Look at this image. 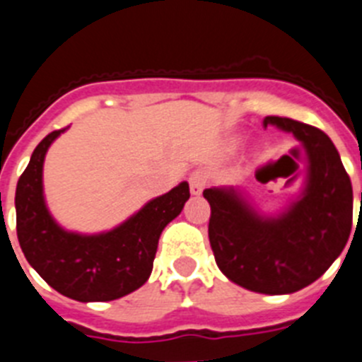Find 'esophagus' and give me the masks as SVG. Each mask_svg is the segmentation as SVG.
Returning <instances> with one entry per match:
<instances>
[{"instance_id":"esophagus-1","label":"esophagus","mask_w":362,"mask_h":362,"mask_svg":"<svg viewBox=\"0 0 362 362\" xmlns=\"http://www.w3.org/2000/svg\"><path fill=\"white\" fill-rule=\"evenodd\" d=\"M188 183H190L192 194H194V196H201L204 187H206V183H209V175H206V172L203 170L192 172L190 177H188Z\"/></svg>"}]
</instances>
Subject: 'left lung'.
Masks as SVG:
<instances>
[{
  "mask_svg": "<svg viewBox=\"0 0 362 362\" xmlns=\"http://www.w3.org/2000/svg\"><path fill=\"white\" fill-rule=\"evenodd\" d=\"M268 124L296 137L306 153L300 192L276 214L257 209L238 187L203 192L210 203L209 238L219 270L250 292L283 296L325 274L346 246L354 192L341 156L322 130L290 117Z\"/></svg>",
  "mask_w": 362,
  "mask_h": 362,
  "instance_id": "1",
  "label": "left lung"
}]
</instances>
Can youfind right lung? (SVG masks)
<instances>
[{
    "label": "right lung",
    "mask_w": 362,
    "mask_h": 362,
    "mask_svg": "<svg viewBox=\"0 0 362 362\" xmlns=\"http://www.w3.org/2000/svg\"><path fill=\"white\" fill-rule=\"evenodd\" d=\"M66 129L54 130L32 152L16 187V228L28 264L70 299L103 303L129 296L148 281L161 232L190 197L187 181L153 197L107 232L63 228L43 192V163L50 145Z\"/></svg>",
    "instance_id": "1"
}]
</instances>
